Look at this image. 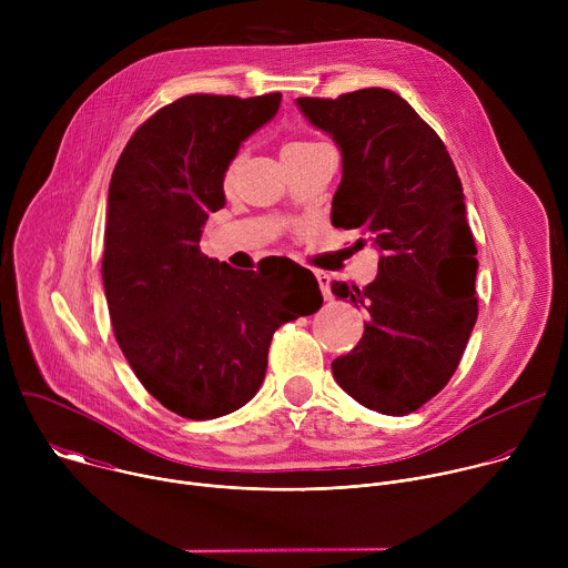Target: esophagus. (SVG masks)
Segmentation results:
<instances>
[{
  "label": "esophagus",
  "mask_w": 568,
  "mask_h": 568,
  "mask_svg": "<svg viewBox=\"0 0 568 568\" xmlns=\"http://www.w3.org/2000/svg\"><path fill=\"white\" fill-rule=\"evenodd\" d=\"M314 278L318 281V287H321V294L323 298H331V276L326 272H314Z\"/></svg>",
  "instance_id": "1"
}]
</instances>
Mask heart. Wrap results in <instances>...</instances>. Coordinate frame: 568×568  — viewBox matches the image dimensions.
I'll list each match as a JSON object with an SVG mask.
<instances>
[{
  "label": "heart",
  "instance_id": "b5f03b06",
  "mask_svg": "<svg viewBox=\"0 0 568 568\" xmlns=\"http://www.w3.org/2000/svg\"><path fill=\"white\" fill-rule=\"evenodd\" d=\"M305 145H310L307 141H292V143H287L285 148H283V152H290V150H298V148H305Z\"/></svg>",
  "mask_w": 568,
  "mask_h": 568
}]
</instances>
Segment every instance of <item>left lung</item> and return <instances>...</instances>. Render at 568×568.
<instances>
[{"instance_id": "left-lung-1", "label": "left lung", "mask_w": 568, "mask_h": 568, "mask_svg": "<svg viewBox=\"0 0 568 568\" xmlns=\"http://www.w3.org/2000/svg\"><path fill=\"white\" fill-rule=\"evenodd\" d=\"M342 150L331 220L379 252L366 287L333 294L366 310L359 344L333 362L337 384L366 409L407 416L454 375L478 314L476 245L465 195L440 136L390 90L296 99Z\"/></svg>"}]
</instances>
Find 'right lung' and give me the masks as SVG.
<instances>
[{
	"label": "right lung",
	"instance_id": "obj_1",
	"mask_svg": "<svg viewBox=\"0 0 568 568\" xmlns=\"http://www.w3.org/2000/svg\"><path fill=\"white\" fill-rule=\"evenodd\" d=\"M278 108V92L178 99L132 134L112 173L103 285L114 337L145 390L182 418L247 404L276 328L323 303L314 274L292 261L240 272L200 250L240 143Z\"/></svg>",
	"mask_w": 568,
	"mask_h": 568
}]
</instances>
